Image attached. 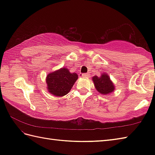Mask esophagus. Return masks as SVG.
I'll use <instances>...</instances> for the list:
<instances>
[{
	"mask_svg": "<svg viewBox=\"0 0 155 155\" xmlns=\"http://www.w3.org/2000/svg\"><path fill=\"white\" fill-rule=\"evenodd\" d=\"M82 77L84 78H88V77H89V74H88V73H83V74H82Z\"/></svg>",
	"mask_w": 155,
	"mask_h": 155,
	"instance_id": "34e87169",
	"label": "esophagus"
}]
</instances>
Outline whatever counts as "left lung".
<instances>
[{
	"label": "left lung",
	"instance_id": "left-lung-1",
	"mask_svg": "<svg viewBox=\"0 0 155 155\" xmlns=\"http://www.w3.org/2000/svg\"><path fill=\"white\" fill-rule=\"evenodd\" d=\"M93 81L96 89L102 94H110L113 93L114 89V84L110 81V78L107 74H103L100 77L94 76L93 78Z\"/></svg>",
	"mask_w": 155,
	"mask_h": 155
}]
</instances>
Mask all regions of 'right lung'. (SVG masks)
<instances>
[{
    "mask_svg": "<svg viewBox=\"0 0 155 155\" xmlns=\"http://www.w3.org/2000/svg\"><path fill=\"white\" fill-rule=\"evenodd\" d=\"M77 78V74L71 73L66 68L48 74L47 77L48 92L57 97L64 96L71 91Z\"/></svg>",
    "mask_w": 155,
    "mask_h": 155,
    "instance_id": "1",
    "label": "right lung"
}]
</instances>
